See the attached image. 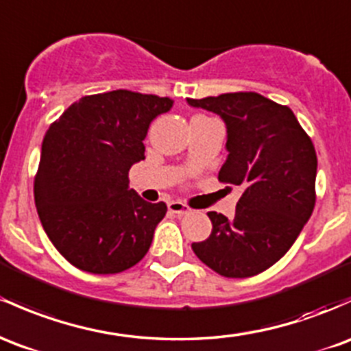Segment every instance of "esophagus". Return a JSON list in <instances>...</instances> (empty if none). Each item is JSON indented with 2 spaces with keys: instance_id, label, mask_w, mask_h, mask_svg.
I'll use <instances>...</instances> for the list:
<instances>
[{
  "instance_id": "esophagus-1",
  "label": "esophagus",
  "mask_w": 351,
  "mask_h": 351,
  "mask_svg": "<svg viewBox=\"0 0 351 351\" xmlns=\"http://www.w3.org/2000/svg\"><path fill=\"white\" fill-rule=\"evenodd\" d=\"M168 210L171 211V213L178 215V217H183V215L190 213V208H188L182 202H169L168 203Z\"/></svg>"
}]
</instances>
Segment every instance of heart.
I'll use <instances>...</instances> for the list:
<instances>
[{
	"label": "heart",
	"mask_w": 351,
	"mask_h": 351,
	"mask_svg": "<svg viewBox=\"0 0 351 351\" xmlns=\"http://www.w3.org/2000/svg\"><path fill=\"white\" fill-rule=\"evenodd\" d=\"M193 118H196V117H193Z\"/></svg>",
	"instance_id": "heart-1"
}]
</instances>
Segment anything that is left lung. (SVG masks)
I'll list each match as a JSON object with an SVG mask.
<instances>
[{"instance_id":"1","label":"left lung","mask_w":351,"mask_h":351,"mask_svg":"<svg viewBox=\"0 0 351 351\" xmlns=\"http://www.w3.org/2000/svg\"><path fill=\"white\" fill-rule=\"evenodd\" d=\"M188 105L218 114L226 126V156L218 173L243 195L233 218L210 211L211 234L195 255L226 278H245L282 258L315 208L317 153L293 111L258 93H226Z\"/></svg>"}]
</instances>
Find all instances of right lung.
<instances>
[{
    "label": "right lung",
    "mask_w": 351,
    "mask_h": 351,
    "mask_svg": "<svg viewBox=\"0 0 351 351\" xmlns=\"http://www.w3.org/2000/svg\"><path fill=\"white\" fill-rule=\"evenodd\" d=\"M173 99L117 90L83 96L49 126L34 180L43 230L76 268L119 273L148 253L163 202L130 190L128 171L145 160L143 140Z\"/></svg>",
    "instance_id": "1"
}]
</instances>
